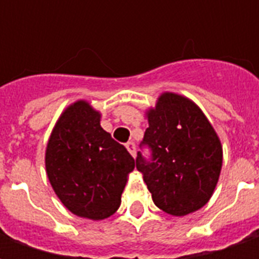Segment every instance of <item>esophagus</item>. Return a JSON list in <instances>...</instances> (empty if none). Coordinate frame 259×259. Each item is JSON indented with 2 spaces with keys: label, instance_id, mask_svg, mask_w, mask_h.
Listing matches in <instances>:
<instances>
[{
  "label": "esophagus",
  "instance_id": "esophagus-1",
  "mask_svg": "<svg viewBox=\"0 0 259 259\" xmlns=\"http://www.w3.org/2000/svg\"><path fill=\"white\" fill-rule=\"evenodd\" d=\"M126 148H127V151L135 157L136 155V144L133 143V141H129V143H126Z\"/></svg>",
  "mask_w": 259,
  "mask_h": 259
}]
</instances>
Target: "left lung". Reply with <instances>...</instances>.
<instances>
[{
	"mask_svg": "<svg viewBox=\"0 0 259 259\" xmlns=\"http://www.w3.org/2000/svg\"><path fill=\"white\" fill-rule=\"evenodd\" d=\"M140 148L136 166L158 208L183 217L205 205L219 179L222 146L194 102L172 93L159 97Z\"/></svg>",
	"mask_w": 259,
	"mask_h": 259,
	"instance_id": "1",
	"label": "left lung"
}]
</instances>
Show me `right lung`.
Instances as JSON below:
<instances>
[{
    "label": "right lung",
    "mask_w": 259,
    "mask_h": 259,
    "mask_svg": "<svg viewBox=\"0 0 259 259\" xmlns=\"http://www.w3.org/2000/svg\"><path fill=\"white\" fill-rule=\"evenodd\" d=\"M46 168L55 194L69 211L105 219L120 205L135 158L100 124V113L84 101L62 113L50 137Z\"/></svg>",
    "instance_id": "obj_1"
}]
</instances>
